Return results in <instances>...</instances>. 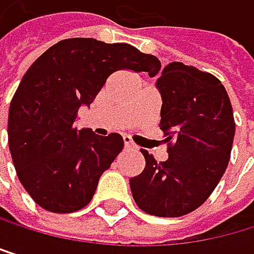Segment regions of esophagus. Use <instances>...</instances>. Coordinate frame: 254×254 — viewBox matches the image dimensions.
Here are the masks:
<instances>
[{
  "label": "esophagus",
  "mask_w": 254,
  "mask_h": 254,
  "mask_svg": "<svg viewBox=\"0 0 254 254\" xmlns=\"http://www.w3.org/2000/svg\"><path fill=\"white\" fill-rule=\"evenodd\" d=\"M123 144H125V148H126V149L134 148V143H132L128 137H123Z\"/></svg>",
  "instance_id": "esophagus-1"
}]
</instances>
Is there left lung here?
<instances>
[{
	"label": "left lung",
	"mask_w": 254,
	"mask_h": 254,
	"mask_svg": "<svg viewBox=\"0 0 254 254\" xmlns=\"http://www.w3.org/2000/svg\"><path fill=\"white\" fill-rule=\"evenodd\" d=\"M155 86L169 157L158 163L141 149L146 166L129 186L143 212L178 218L198 209L226 172L235 137L233 110L213 74L181 62L166 65Z\"/></svg>",
	"instance_id": "obj_1"
}]
</instances>
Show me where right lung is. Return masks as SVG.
I'll return each instance as SVG.
<instances>
[{
  "label": "right lung",
  "instance_id": "obj_1",
  "mask_svg": "<svg viewBox=\"0 0 254 254\" xmlns=\"http://www.w3.org/2000/svg\"><path fill=\"white\" fill-rule=\"evenodd\" d=\"M160 68L155 56L129 44L93 38L64 39L32 64L12 99L7 135L18 178L36 204L71 213L91 201L123 138L74 128L79 108L91 105L114 71L155 76Z\"/></svg>",
  "mask_w": 254,
  "mask_h": 254
}]
</instances>
